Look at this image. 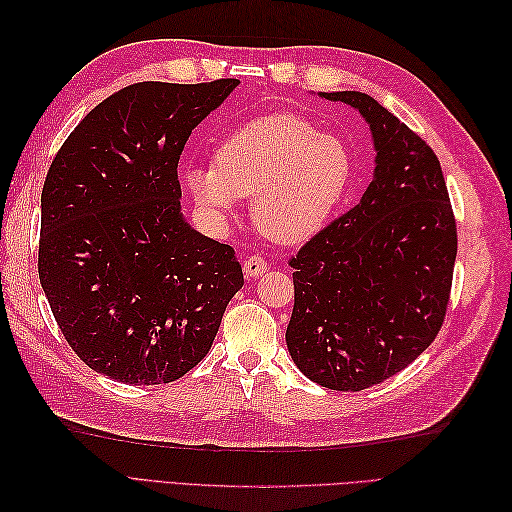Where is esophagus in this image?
Here are the masks:
<instances>
[{"label": "esophagus", "mask_w": 512, "mask_h": 512, "mask_svg": "<svg viewBox=\"0 0 512 512\" xmlns=\"http://www.w3.org/2000/svg\"><path fill=\"white\" fill-rule=\"evenodd\" d=\"M267 269H269V265L260 256H250V258L243 260V273L247 277H258V275L265 273Z\"/></svg>", "instance_id": "1"}]
</instances>
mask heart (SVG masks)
Here are the masks:
<instances>
[{
	"label": "heart",
	"instance_id": "obj_1",
	"mask_svg": "<svg viewBox=\"0 0 512 512\" xmlns=\"http://www.w3.org/2000/svg\"><path fill=\"white\" fill-rule=\"evenodd\" d=\"M354 177L350 147L297 115H269L230 134L215 168L196 166L185 183L203 211L222 220L252 198V222L275 243H303L342 205Z\"/></svg>",
	"mask_w": 512,
	"mask_h": 512
}]
</instances>
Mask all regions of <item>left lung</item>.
Listing matches in <instances>:
<instances>
[{"mask_svg": "<svg viewBox=\"0 0 512 512\" xmlns=\"http://www.w3.org/2000/svg\"><path fill=\"white\" fill-rule=\"evenodd\" d=\"M320 98L363 115L376 168L361 203L290 258L286 344L309 380L363 391L436 339L451 297L457 224L440 160L421 136L361 91Z\"/></svg>", "mask_w": 512, "mask_h": 512, "instance_id": "1", "label": "left lung"}]
</instances>
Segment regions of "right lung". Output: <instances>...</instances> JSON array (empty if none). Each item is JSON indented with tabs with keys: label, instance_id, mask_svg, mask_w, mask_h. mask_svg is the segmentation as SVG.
I'll return each mask as SVG.
<instances>
[{
	"label": "right lung",
	"instance_id": "1",
	"mask_svg": "<svg viewBox=\"0 0 512 512\" xmlns=\"http://www.w3.org/2000/svg\"><path fill=\"white\" fill-rule=\"evenodd\" d=\"M237 85L123 87L46 173L40 284L66 342L98 374L123 384L188 374L243 286L235 250L185 222L177 177L192 130Z\"/></svg>",
	"mask_w": 512,
	"mask_h": 512
}]
</instances>
